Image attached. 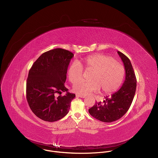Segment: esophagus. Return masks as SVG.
Segmentation results:
<instances>
[{
    "mask_svg": "<svg viewBox=\"0 0 158 158\" xmlns=\"http://www.w3.org/2000/svg\"><path fill=\"white\" fill-rule=\"evenodd\" d=\"M76 96L77 97H80V98H85L86 97V96H85V95H78V94H77L76 95Z\"/></svg>",
    "mask_w": 158,
    "mask_h": 158,
    "instance_id": "esophagus-1",
    "label": "esophagus"
}]
</instances>
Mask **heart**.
Wrapping results in <instances>:
<instances>
[{"instance_id": "obj_1", "label": "heart", "mask_w": 158, "mask_h": 158, "mask_svg": "<svg viewBox=\"0 0 158 158\" xmlns=\"http://www.w3.org/2000/svg\"><path fill=\"white\" fill-rule=\"evenodd\" d=\"M79 63L73 62L68 69L69 81L76 83L83 76V68L94 70L91 81H80L73 86V90L78 94L86 95L99 90L110 94L118 90L122 85L125 70L123 66L112 57L103 54H94L80 60Z\"/></svg>"}]
</instances>
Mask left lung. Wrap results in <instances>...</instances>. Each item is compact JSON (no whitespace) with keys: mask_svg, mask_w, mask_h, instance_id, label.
Here are the masks:
<instances>
[{"mask_svg":"<svg viewBox=\"0 0 158 158\" xmlns=\"http://www.w3.org/2000/svg\"><path fill=\"white\" fill-rule=\"evenodd\" d=\"M125 70V80L120 89L111 97H105L104 103L96 102L89 113L96 119L103 122H112L120 118L129 110L133 100L136 89V78L129 58L120 52H117Z\"/></svg>","mask_w":158,"mask_h":158,"instance_id":"left-lung-1","label":"left lung"}]
</instances>
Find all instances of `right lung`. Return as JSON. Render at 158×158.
<instances>
[{"label": "right lung", "instance_id": "obj_1", "mask_svg": "<svg viewBox=\"0 0 158 158\" xmlns=\"http://www.w3.org/2000/svg\"><path fill=\"white\" fill-rule=\"evenodd\" d=\"M73 54L67 50L55 48L43 53L29 70L26 85L28 105L38 117L52 122L68 113L75 94L64 86L68 66ZM65 96L56 98V93Z\"/></svg>", "mask_w": 158, "mask_h": 158}]
</instances>
